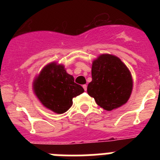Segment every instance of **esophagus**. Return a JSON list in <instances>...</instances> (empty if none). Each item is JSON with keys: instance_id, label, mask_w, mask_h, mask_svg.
<instances>
[{"instance_id": "1", "label": "esophagus", "mask_w": 160, "mask_h": 160, "mask_svg": "<svg viewBox=\"0 0 160 160\" xmlns=\"http://www.w3.org/2000/svg\"><path fill=\"white\" fill-rule=\"evenodd\" d=\"M82 87H83V89H84L85 91H87V85H83Z\"/></svg>"}]
</instances>
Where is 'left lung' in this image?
Returning a JSON list of instances; mask_svg holds the SVG:
<instances>
[{
	"instance_id": "8db88e82",
	"label": "left lung",
	"mask_w": 160,
	"mask_h": 160,
	"mask_svg": "<svg viewBox=\"0 0 160 160\" xmlns=\"http://www.w3.org/2000/svg\"><path fill=\"white\" fill-rule=\"evenodd\" d=\"M92 81L87 93L98 105L106 111L124 105L129 99L133 87L131 72L118 57L102 54L93 62Z\"/></svg>"
}]
</instances>
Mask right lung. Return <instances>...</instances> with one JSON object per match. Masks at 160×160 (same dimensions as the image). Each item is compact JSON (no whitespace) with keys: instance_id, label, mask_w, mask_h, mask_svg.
Instances as JSON below:
<instances>
[{"instance_id":"right-lung-1","label":"right lung","mask_w":160,"mask_h":160,"mask_svg":"<svg viewBox=\"0 0 160 160\" xmlns=\"http://www.w3.org/2000/svg\"><path fill=\"white\" fill-rule=\"evenodd\" d=\"M33 91L42 105L57 114H63L71 107L73 98L84 92L66 73L63 65L51 62L42 70L33 82Z\"/></svg>"}]
</instances>
